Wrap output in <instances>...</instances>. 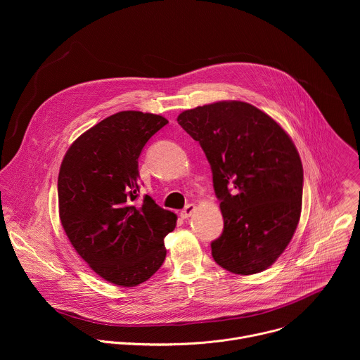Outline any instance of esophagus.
Returning <instances> with one entry per match:
<instances>
[{"label": "esophagus", "instance_id": "1", "mask_svg": "<svg viewBox=\"0 0 360 360\" xmlns=\"http://www.w3.org/2000/svg\"><path fill=\"white\" fill-rule=\"evenodd\" d=\"M195 210H196V207H195L193 203H188L186 207L181 211V217H182L184 219H186V218H189V217L195 212Z\"/></svg>", "mask_w": 360, "mask_h": 360}]
</instances>
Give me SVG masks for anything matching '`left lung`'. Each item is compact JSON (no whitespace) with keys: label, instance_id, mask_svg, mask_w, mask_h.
<instances>
[{"label":"left lung","instance_id":"8db88e82","mask_svg":"<svg viewBox=\"0 0 360 360\" xmlns=\"http://www.w3.org/2000/svg\"><path fill=\"white\" fill-rule=\"evenodd\" d=\"M178 124L203 149L221 200L215 262L236 275L265 271L300 218L303 168L295 143L269 115L240 101L184 111Z\"/></svg>","mask_w":360,"mask_h":360}]
</instances>
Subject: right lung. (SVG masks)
I'll list each match as a JSON object with an SVG mask.
<instances>
[{
    "instance_id": "1",
    "label": "right lung",
    "mask_w": 360,
    "mask_h": 360,
    "mask_svg": "<svg viewBox=\"0 0 360 360\" xmlns=\"http://www.w3.org/2000/svg\"><path fill=\"white\" fill-rule=\"evenodd\" d=\"M167 124L155 114H114L84 132L60 168L63 228L89 268L118 286H136L161 268L164 238L176 225V215L149 195L136 200L138 158Z\"/></svg>"
}]
</instances>
